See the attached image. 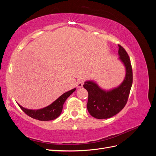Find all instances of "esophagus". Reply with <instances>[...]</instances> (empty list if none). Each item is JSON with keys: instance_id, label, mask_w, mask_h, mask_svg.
<instances>
[{"instance_id": "esophagus-1", "label": "esophagus", "mask_w": 156, "mask_h": 156, "mask_svg": "<svg viewBox=\"0 0 156 156\" xmlns=\"http://www.w3.org/2000/svg\"><path fill=\"white\" fill-rule=\"evenodd\" d=\"M84 84V79H82V78H80L77 80V87L78 88H80V87H82L83 85Z\"/></svg>"}]
</instances>
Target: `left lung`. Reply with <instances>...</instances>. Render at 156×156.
<instances>
[{"label":"left lung","mask_w":156,"mask_h":156,"mask_svg":"<svg viewBox=\"0 0 156 156\" xmlns=\"http://www.w3.org/2000/svg\"><path fill=\"white\" fill-rule=\"evenodd\" d=\"M119 58L124 63L126 74L120 85L110 91H105L92 81L83 85L88 93L87 109L90 115L98 119H105L116 115L123 109L128 100L133 83V71L130 58L123 47L119 44Z\"/></svg>","instance_id":"1"}]
</instances>
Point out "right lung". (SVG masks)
<instances>
[{
    "mask_svg": "<svg viewBox=\"0 0 156 156\" xmlns=\"http://www.w3.org/2000/svg\"><path fill=\"white\" fill-rule=\"evenodd\" d=\"M76 88H73L71 90L64 93L60 96L57 100H55L53 103L45 108H41L38 110H30L23 108L19 105L21 110L28 116L38 120L41 121H49L53 120L58 118L61 114L62 111L63 105L66 100V99L72 94Z\"/></svg>",
    "mask_w": 156,
    "mask_h": 156,
    "instance_id": "1",
    "label": "right lung"
}]
</instances>
